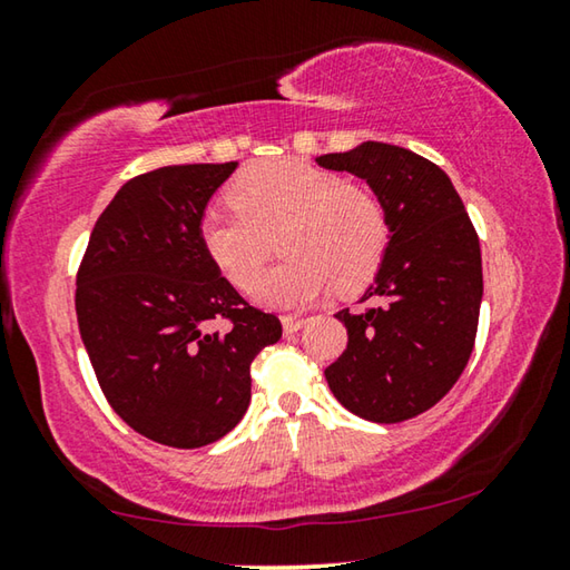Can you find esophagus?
Wrapping results in <instances>:
<instances>
[{
	"mask_svg": "<svg viewBox=\"0 0 570 570\" xmlns=\"http://www.w3.org/2000/svg\"><path fill=\"white\" fill-rule=\"evenodd\" d=\"M282 324H284V334L292 336V334H296L298 330H302V326H306V320H304V316L284 314V316H282Z\"/></svg>",
	"mask_w": 570,
	"mask_h": 570,
	"instance_id": "obj_1",
	"label": "esophagus"
}]
</instances>
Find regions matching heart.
<instances>
[{
    "label": "heart",
    "mask_w": 570,
    "mask_h": 570,
    "mask_svg": "<svg viewBox=\"0 0 570 570\" xmlns=\"http://www.w3.org/2000/svg\"><path fill=\"white\" fill-rule=\"evenodd\" d=\"M226 196L230 206L198 220V244L230 286L248 288L278 234L286 258L250 288L262 304L306 306L334 288L362 292L390 250L392 226L377 193L314 163H258L230 180Z\"/></svg>",
    "instance_id": "heart-1"
}]
</instances>
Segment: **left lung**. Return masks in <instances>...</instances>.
Returning <instances> with one entry per match:
<instances>
[{
    "label": "left lung",
    "mask_w": 570,
    "mask_h": 570,
    "mask_svg": "<svg viewBox=\"0 0 570 570\" xmlns=\"http://www.w3.org/2000/svg\"><path fill=\"white\" fill-rule=\"evenodd\" d=\"M370 183L392 238L360 314H336L350 342L324 370L334 397L362 420L394 424L445 397L475 346L482 258L475 226L445 170L407 148L362 142L316 158Z\"/></svg>",
    "instance_id": "8db88e82"
}]
</instances>
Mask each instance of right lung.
I'll use <instances>...</instances> for the list:
<instances>
[{
	"label": "right lung",
	"mask_w": 570,
	"mask_h": 570,
	"mask_svg": "<svg viewBox=\"0 0 570 570\" xmlns=\"http://www.w3.org/2000/svg\"><path fill=\"white\" fill-rule=\"evenodd\" d=\"M234 170L193 163L135 176L77 268V324L105 400L168 448H204L234 430L250 402V362L282 340V322L250 306L198 244V220Z\"/></svg>",
	"instance_id": "1"
}]
</instances>
